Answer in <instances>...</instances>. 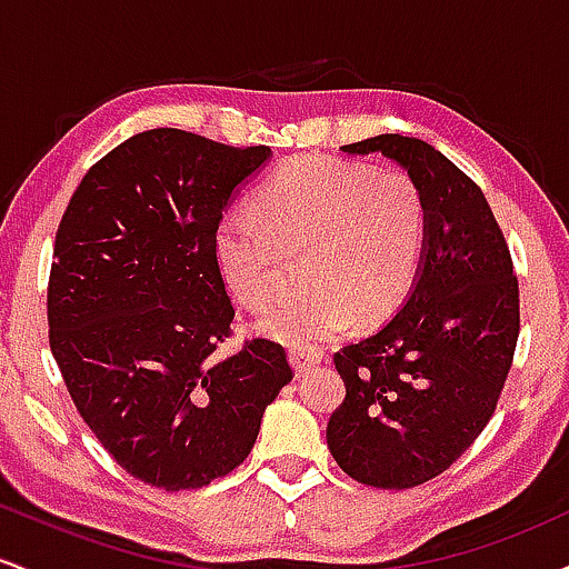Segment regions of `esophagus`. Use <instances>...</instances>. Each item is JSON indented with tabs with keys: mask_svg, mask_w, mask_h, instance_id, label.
I'll return each mask as SVG.
<instances>
[{
	"mask_svg": "<svg viewBox=\"0 0 569 569\" xmlns=\"http://www.w3.org/2000/svg\"><path fill=\"white\" fill-rule=\"evenodd\" d=\"M321 358H323L321 350L291 348V352H289V361H291V367L297 369V375H302V371L312 369V367H316V363H321Z\"/></svg>",
	"mask_w": 569,
	"mask_h": 569,
	"instance_id": "34e87169",
	"label": "esophagus"
}]
</instances>
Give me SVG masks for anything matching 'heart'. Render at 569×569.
Listing matches in <instances>:
<instances>
[{"mask_svg":"<svg viewBox=\"0 0 569 569\" xmlns=\"http://www.w3.org/2000/svg\"><path fill=\"white\" fill-rule=\"evenodd\" d=\"M257 211L227 213L213 232L234 299L264 305L283 251L307 253L299 270L307 289L259 316L264 335L310 345L342 329L352 312L377 321L407 297L426 243V206L403 171L305 158L267 181Z\"/></svg>","mask_w":569,"mask_h":569,"instance_id":"1","label":"heart"}]
</instances>
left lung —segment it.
<instances>
[{
    "mask_svg": "<svg viewBox=\"0 0 569 569\" xmlns=\"http://www.w3.org/2000/svg\"><path fill=\"white\" fill-rule=\"evenodd\" d=\"M342 152H380L411 176L426 243L396 316L335 352L345 401L326 443L350 479L409 489L447 471L495 415L519 339V280L485 192L439 149L382 133Z\"/></svg>",
    "mask_w": 569,
    "mask_h": 569,
    "instance_id": "left-lung-1",
    "label": "left lung"
}]
</instances>
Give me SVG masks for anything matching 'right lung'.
<instances>
[{
	"label": "right lung",
	"instance_id": "1",
	"mask_svg": "<svg viewBox=\"0 0 569 569\" xmlns=\"http://www.w3.org/2000/svg\"><path fill=\"white\" fill-rule=\"evenodd\" d=\"M270 154L143 130L84 173L58 224L50 350L96 439L149 487L198 489L234 471L293 377L270 339L213 356L234 318L213 232Z\"/></svg>",
	"mask_w": 569,
	"mask_h": 569
}]
</instances>
